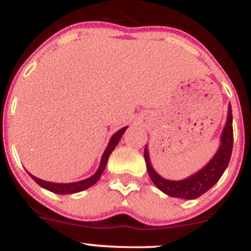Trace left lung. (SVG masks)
<instances>
[{"mask_svg":"<svg viewBox=\"0 0 251 251\" xmlns=\"http://www.w3.org/2000/svg\"><path fill=\"white\" fill-rule=\"evenodd\" d=\"M232 143H234V133H232V111L231 105L229 103L227 107V117L226 125L221 134L220 148L216 152L214 157L209 160L205 166H203L200 171L189 176L180 180H170L163 178L158 175L151 164L149 154L148 145L144 150V157H145L146 168L151 180L160 191L166 194L170 197L181 198V200H196L200 196L205 194L208 190L220 180L222 175L224 174L227 164L230 162L232 152Z\"/></svg>","mask_w":251,"mask_h":251,"instance_id":"1","label":"left lung"}]
</instances>
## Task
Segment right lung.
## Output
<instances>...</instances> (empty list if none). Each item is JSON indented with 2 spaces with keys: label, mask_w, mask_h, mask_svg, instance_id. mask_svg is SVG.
Wrapping results in <instances>:
<instances>
[{
  "label": "right lung",
  "mask_w": 251,
  "mask_h": 251,
  "mask_svg": "<svg viewBox=\"0 0 251 251\" xmlns=\"http://www.w3.org/2000/svg\"><path fill=\"white\" fill-rule=\"evenodd\" d=\"M128 126H125V127L120 128L119 131L116 132V133L112 135V138L109 139L107 148H106L105 151H103L101 160H100V165H99V168H98L97 172L93 176H91V177L86 178V179L74 181V183H53V181H47V180L40 179V178L35 177V176L29 174V172H28V174H29L30 177L33 178V179L35 180L36 183L41 186V188L48 190V191H50V192H54V194L71 195V194H75V192L83 191V190L91 188L92 185H94V184L99 180V178L101 177L103 170H105V168H106V164H107L109 155H111L112 151L116 149V146L118 145V143H119V140L122 139L123 134L125 133L126 128Z\"/></svg>",
  "instance_id": "obj_1"
}]
</instances>
